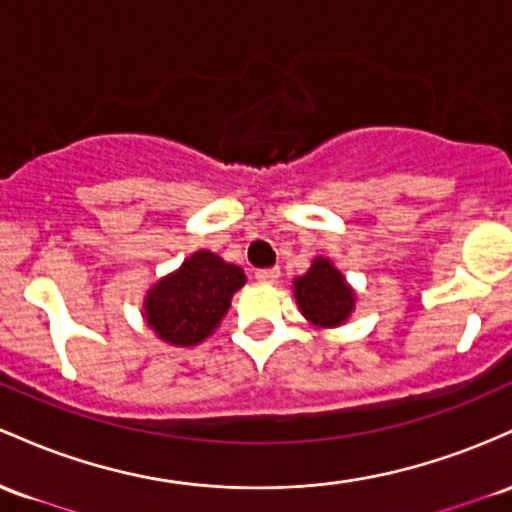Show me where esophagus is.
Returning a JSON list of instances; mask_svg holds the SVG:
<instances>
[{
    "label": "esophagus",
    "mask_w": 512,
    "mask_h": 512,
    "mask_svg": "<svg viewBox=\"0 0 512 512\" xmlns=\"http://www.w3.org/2000/svg\"><path fill=\"white\" fill-rule=\"evenodd\" d=\"M278 278H280V268H263V271H256V280L263 285H273Z\"/></svg>",
    "instance_id": "obj_1"
}]
</instances>
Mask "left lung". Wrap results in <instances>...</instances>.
I'll list each match as a JSON object with an SVG mask.
<instances>
[{
    "label": "left lung",
    "instance_id": "1",
    "mask_svg": "<svg viewBox=\"0 0 512 512\" xmlns=\"http://www.w3.org/2000/svg\"><path fill=\"white\" fill-rule=\"evenodd\" d=\"M292 295L302 317L317 329H338L346 324L358 300L346 275L326 256L314 258L309 271L292 280Z\"/></svg>",
    "mask_w": 512,
    "mask_h": 512
}]
</instances>
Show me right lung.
I'll use <instances>...</instances> for the list:
<instances>
[{
  "label": "right lung",
  "mask_w": 512,
  "mask_h": 512,
  "mask_svg": "<svg viewBox=\"0 0 512 512\" xmlns=\"http://www.w3.org/2000/svg\"><path fill=\"white\" fill-rule=\"evenodd\" d=\"M244 285L246 275L239 266L198 249L149 287L142 300V319L169 346H198L222 324L234 292Z\"/></svg>",
  "instance_id": "1"
}]
</instances>
